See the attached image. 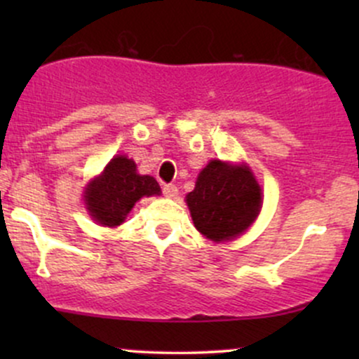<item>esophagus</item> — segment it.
<instances>
[{
    "label": "esophagus",
    "mask_w": 359,
    "mask_h": 359,
    "mask_svg": "<svg viewBox=\"0 0 359 359\" xmlns=\"http://www.w3.org/2000/svg\"><path fill=\"white\" fill-rule=\"evenodd\" d=\"M162 191H163V194H165L167 197H175L177 194H179V189H177L174 184H163Z\"/></svg>",
    "instance_id": "esophagus-1"
}]
</instances>
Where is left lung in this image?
Wrapping results in <instances>:
<instances>
[{
    "instance_id": "left-lung-1",
    "label": "left lung",
    "mask_w": 359,
    "mask_h": 359,
    "mask_svg": "<svg viewBox=\"0 0 359 359\" xmlns=\"http://www.w3.org/2000/svg\"><path fill=\"white\" fill-rule=\"evenodd\" d=\"M187 205L197 231L212 241H226L246 231L257 219L262 191L248 167L212 160L197 177Z\"/></svg>"
}]
</instances>
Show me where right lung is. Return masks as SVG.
Segmentation results:
<instances>
[{
    "label": "right lung",
    "mask_w": 359,
    "mask_h": 359,
    "mask_svg": "<svg viewBox=\"0 0 359 359\" xmlns=\"http://www.w3.org/2000/svg\"><path fill=\"white\" fill-rule=\"evenodd\" d=\"M155 194H160V185L154 177L137 174L133 160L119 155L89 184L84 199L90 216L100 224L113 228L125 221L137 201Z\"/></svg>",
    "instance_id": "obj_1"
}]
</instances>
